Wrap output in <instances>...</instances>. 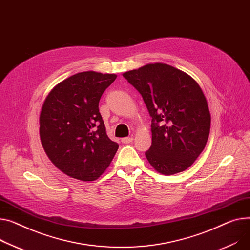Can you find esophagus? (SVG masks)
<instances>
[{"mask_svg":"<svg viewBox=\"0 0 250 250\" xmlns=\"http://www.w3.org/2000/svg\"><path fill=\"white\" fill-rule=\"evenodd\" d=\"M132 141H134V138H131V137H127V138L122 139V142H123L124 144H130Z\"/></svg>","mask_w":250,"mask_h":250,"instance_id":"1","label":"esophagus"}]
</instances>
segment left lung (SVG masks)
<instances>
[{
	"label": "left lung",
	"mask_w": 250,
	"mask_h": 250,
	"mask_svg": "<svg viewBox=\"0 0 250 250\" xmlns=\"http://www.w3.org/2000/svg\"><path fill=\"white\" fill-rule=\"evenodd\" d=\"M123 76L143 96L152 116V146L146 157L160 174L187 170L208 141L207 99L189 74L165 63H149Z\"/></svg>",
	"instance_id": "1"
}]
</instances>
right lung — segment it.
Returning a JSON list of instances; mask_svg holds the SVG:
<instances>
[{
  "label": "right lung",
  "instance_id": "1",
  "mask_svg": "<svg viewBox=\"0 0 250 250\" xmlns=\"http://www.w3.org/2000/svg\"><path fill=\"white\" fill-rule=\"evenodd\" d=\"M116 76L79 72L47 94L39 118L40 140L49 160L65 175L94 181L118 151L119 145L107 137L98 110L99 99Z\"/></svg>",
  "mask_w": 250,
  "mask_h": 250
}]
</instances>
